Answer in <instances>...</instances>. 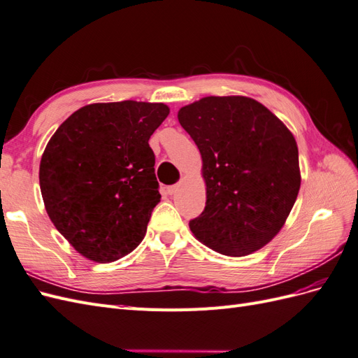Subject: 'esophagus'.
I'll use <instances>...</instances> for the list:
<instances>
[{
	"label": "esophagus",
	"instance_id": "34e87169",
	"mask_svg": "<svg viewBox=\"0 0 358 358\" xmlns=\"http://www.w3.org/2000/svg\"><path fill=\"white\" fill-rule=\"evenodd\" d=\"M179 189V185H171V187H167V194H170V196H173V194H176Z\"/></svg>",
	"mask_w": 358,
	"mask_h": 358
}]
</instances>
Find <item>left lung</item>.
Returning a JSON list of instances; mask_svg holds the SVG:
<instances>
[{
    "label": "left lung",
    "instance_id": "8db88e82",
    "mask_svg": "<svg viewBox=\"0 0 358 358\" xmlns=\"http://www.w3.org/2000/svg\"><path fill=\"white\" fill-rule=\"evenodd\" d=\"M203 161L206 208L194 237L222 255L245 257L282 229L300 189L296 138L266 106L243 95L204 96L178 112Z\"/></svg>",
    "mask_w": 358,
    "mask_h": 358
}]
</instances>
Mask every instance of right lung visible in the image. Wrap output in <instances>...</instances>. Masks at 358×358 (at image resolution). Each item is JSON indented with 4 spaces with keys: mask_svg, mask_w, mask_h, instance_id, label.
<instances>
[{
    "mask_svg": "<svg viewBox=\"0 0 358 358\" xmlns=\"http://www.w3.org/2000/svg\"><path fill=\"white\" fill-rule=\"evenodd\" d=\"M169 113L162 103H94L50 137L40 161L43 201L85 258L112 263L143 241L161 199L148 142Z\"/></svg>",
    "mask_w": 358,
    "mask_h": 358,
    "instance_id": "1",
    "label": "right lung"
}]
</instances>
